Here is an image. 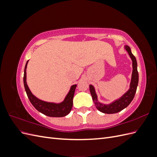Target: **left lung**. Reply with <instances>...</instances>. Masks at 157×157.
<instances>
[{
	"instance_id": "1",
	"label": "left lung",
	"mask_w": 157,
	"mask_h": 157,
	"mask_svg": "<svg viewBox=\"0 0 157 157\" xmlns=\"http://www.w3.org/2000/svg\"><path fill=\"white\" fill-rule=\"evenodd\" d=\"M124 48L127 51L128 54H129L132 61L133 70L129 90H128V91L119 99H118L117 100L114 101L113 102L106 105V104H103L98 101V96L94 87L92 84L90 85V93H91L95 106L96 107V108L99 111H101L103 113L113 114L121 111L123 109L129 105V104L132 102L133 99H134L135 96L139 81V75L138 72H137V61L136 59V57L132 54L130 47L128 46H125Z\"/></svg>"
}]
</instances>
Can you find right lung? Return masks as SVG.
Segmentation results:
<instances>
[{"label":"right lung","mask_w":157,"mask_h":157,"mask_svg":"<svg viewBox=\"0 0 157 157\" xmlns=\"http://www.w3.org/2000/svg\"><path fill=\"white\" fill-rule=\"evenodd\" d=\"M28 61H29V60L27 61L24 69L23 84H24V87L27 97L32 105L34 106L37 111L50 117H63L67 115L73 107V99L76 87H77V84H74L73 86H71L69 93L66 96L64 100L61 103H55L40 100L31 93L29 87L27 86L26 81V69Z\"/></svg>","instance_id":"obj_1"}]
</instances>
